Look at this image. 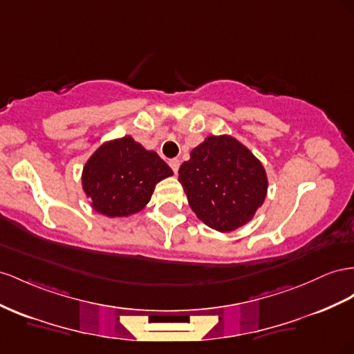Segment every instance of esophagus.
Segmentation results:
<instances>
[{
  "label": "esophagus",
  "mask_w": 354,
  "mask_h": 354,
  "mask_svg": "<svg viewBox=\"0 0 354 354\" xmlns=\"http://www.w3.org/2000/svg\"><path fill=\"white\" fill-rule=\"evenodd\" d=\"M169 167H171V169H173L174 173L177 174V173H178V168H180V160H178V159H171V160H169Z\"/></svg>",
  "instance_id": "34e87169"
}]
</instances>
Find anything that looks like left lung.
<instances>
[{"label":"left lung","mask_w":354,"mask_h":354,"mask_svg":"<svg viewBox=\"0 0 354 354\" xmlns=\"http://www.w3.org/2000/svg\"><path fill=\"white\" fill-rule=\"evenodd\" d=\"M178 181L196 217L218 232L250 222L268 190L262 162L231 136H209L196 146Z\"/></svg>","instance_id":"left-lung-1"}]
</instances>
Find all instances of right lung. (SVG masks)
<instances>
[{
    "instance_id": "right-lung-1",
    "label": "right lung",
    "mask_w": 354,
    "mask_h": 354,
    "mask_svg": "<svg viewBox=\"0 0 354 354\" xmlns=\"http://www.w3.org/2000/svg\"><path fill=\"white\" fill-rule=\"evenodd\" d=\"M173 176L165 160L127 136L104 142L82 173L83 192L95 212L128 217L141 212L160 180Z\"/></svg>"
}]
</instances>
